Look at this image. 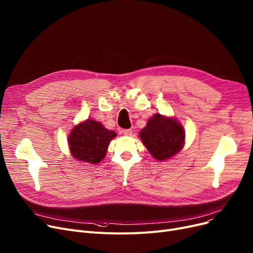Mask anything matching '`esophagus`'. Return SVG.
<instances>
[{"instance_id": "1", "label": "esophagus", "mask_w": 253, "mask_h": 253, "mask_svg": "<svg viewBox=\"0 0 253 253\" xmlns=\"http://www.w3.org/2000/svg\"><path fill=\"white\" fill-rule=\"evenodd\" d=\"M121 132H122V134H124L126 136L132 135V130H131V129H123L122 131H121Z\"/></svg>"}]
</instances>
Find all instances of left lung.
Listing matches in <instances>:
<instances>
[{
    "label": "left lung",
    "mask_w": 253,
    "mask_h": 253,
    "mask_svg": "<svg viewBox=\"0 0 253 253\" xmlns=\"http://www.w3.org/2000/svg\"><path fill=\"white\" fill-rule=\"evenodd\" d=\"M139 138L154 158L163 161L181 152L185 144V130L175 118L156 114L139 131Z\"/></svg>",
    "instance_id": "obj_1"
}]
</instances>
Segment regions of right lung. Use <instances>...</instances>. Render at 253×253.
Wrapping results in <instances>:
<instances>
[{
  "label": "right lung",
  "instance_id": "obj_1",
  "mask_svg": "<svg viewBox=\"0 0 253 253\" xmlns=\"http://www.w3.org/2000/svg\"><path fill=\"white\" fill-rule=\"evenodd\" d=\"M116 136L115 131L106 129L100 122L86 119L75 125L68 135L71 156L85 163H99L106 155L109 142Z\"/></svg>",
  "mask_w": 253,
  "mask_h": 253
}]
</instances>
